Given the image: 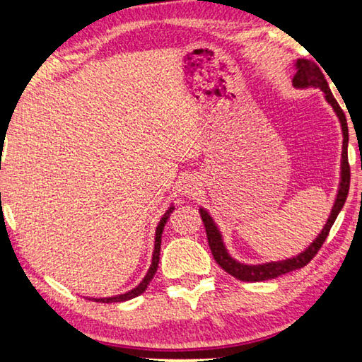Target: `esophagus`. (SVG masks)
Returning <instances> with one entry per match:
<instances>
[{
    "label": "esophagus",
    "mask_w": 362,
    "mask_h": 362,
    "mask_svg": "<svg viewBox=\"0 0 362 362\" xmlns=\"http://www.w3.org/2000/svg\"><path fill=\"white\" fill-rule=\"evenodd\" d=\"M199 189H201V185L197 182L196 177H186L181 185V192L186 197H196L199 194Z\"/></svg>",
    "instance_id": "34e87169"
}]
</instances>
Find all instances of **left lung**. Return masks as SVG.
Segmentation results:
<instances>
[{
    "instance_id": "8db88e82",
    "label": "left lung",
    "mask_w": 362,
    "mask_h": 362,
    "mask_svg": "<svg viewBox=\"0 0 362 362\" xmlns=\"http://www.w3.org/2000/svg\"><path fill=\"white\" fill-rule=\"evenodd\" d=\"M291 86L295 88H320L323 92L325 100L329 103L333 112L338 117L339 125H341V133H343V150H341V165H339V185H338V191H336V197L333 202V207H331V212L328 216V221L323 226V229L318 235L315 237V240L306 247L303 252H300L298 255L291 257V259H285V260H279V262H265V264H242V262L235 260L234 257L229 254L227 250L224 237H222V232L219 227H217L216 221L212 219V216L209 214V211H206L204 207H199L202 222H204L206 227V234H207V240H209V247L212 255H214V260L221 265V269H224L227 274L234 276L237 280L242 281H264V280H272L276 279V276L288 274V272L298 270L301 267H305L308 262L313 259V257L318 254V250L323 245V242L328 237V232L331 229V226L334 224L336 217L343 209L346 197H348V191H349V163H348V141H349V133H348V122H346V117L341 107L336 102V98L331 93L328 82L323 74H321L320 67L316 66L315 62L306 61V59H298L295 62V76L293 81H291Z\"/></svg>"
}]
</instances>
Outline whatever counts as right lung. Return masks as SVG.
<instances>
[{"instance_id": "add662e5", "label": "right lung", "mask_w": 362, "mask_h": 362, "mask_svg": "<svg viewBox=\"0 0 362 362\" xmlns=\"http://www.w3.org/2000/svg\"><path fill=\"white\" fill-rule=\"evenodd\" d=\"M175 211V206H170L168 207V211L163 214L160 224L156 226V232H155V250H153V257H151V265L150 269H148L146 275L143 276V280L138 284L135 288L130 290V291H125V293L122 295H115V296H107V298H88V300H93V301H100V303H117V301H127V300H132L135 298V296L141 295L143 291L148 288V285H150V281L153 276H155L156 270H158V262H160V250H161V234H163V229H165V224L166 221L170 219L171 212Z\"/></svg>"}]
</instances>
